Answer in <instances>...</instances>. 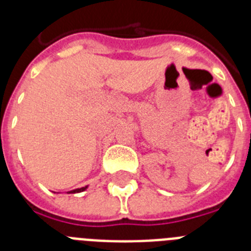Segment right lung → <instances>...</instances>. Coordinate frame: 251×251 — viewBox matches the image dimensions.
Instances as JSON below:
<instances>
[{
    "mask_svg": "<svg viewBox=\"0 0 251 251\" xmlns=\"http://www.w3.org/2000/svg\"><path fill=\"white\" fill-rule=\"evenodd\" d=\"M86 187H88V186H85V187H81V188H76V190H73V191H70L69 194H76V192H83V191H85Z\"/></svg>",
    "mask_w": 251,
    "mask_h": 251,
    "instance_id": "obj_1",
    "label": "right lung"
}]
</instances>
